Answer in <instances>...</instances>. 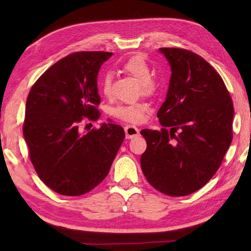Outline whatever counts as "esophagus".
Segmentation results:
<instances>
[{
    "label": "esophagus",
    "instance_id": "obj_1",
    "mask_svg": "<svg viewBox=\"0 0 251 251\" xmlns=\"http://www.w3.org/2000/svg\"><path fill=\"white\" fill-rule=\"evenodd\" d=\"M124 130H125V134H126V138H128V139L139 135V129H138L137 127H135V126L127 125V126H125Z\"/></svg>",
    "mask_w": 251,
    "mask_h": 251
}]
</instances>
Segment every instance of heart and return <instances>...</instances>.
I'll return each instance as SVG.
<instances>
[{"mask_svg": "<svg viewBox=\"0 0 251 251\" xmlns=\"http://www.w3.org/2000/svg\"><path fill=\"white\" fill-rule=\"evenodd\" d=\"M123 70L128 75L136 78L139 82V92L143 96H152L155 94L157 90V84L155 79L151 77V68L149 66L148 61L141 56H134L129 58L124 65H123ZM112 78L111 74H105L102 81L100 84V89L106 98H110L112 96ZM147 110V106L140 103H132L127 105H119L112 110V114L116 119L128 122V123H139L143 120Z\"/></svg>", "mask_w": 251, "mask_h": 251, "instance_id": "obj_1", "label": "heart"}]
</instances>
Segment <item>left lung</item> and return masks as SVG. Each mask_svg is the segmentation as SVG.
I'll use <instances>...</instances> for the list:
<instances>
[{"label":"left lung","instance_id":"obj_1","mask_svg":"<svg viewBox=\"0 0 251 251\" xmlns=\"http://www.w3.org/2000/svg\"><path fill=\"white\" fill-rule=\"evenodd\" d=\"M172 69L166 100L157 112L161 130L142 129L143 175L153 188L184 196L219 169L233 138V102L226 84L204 58L181 49H159Z\"/></svg>","mask_w":251,"mask_h":251}]
</instances>
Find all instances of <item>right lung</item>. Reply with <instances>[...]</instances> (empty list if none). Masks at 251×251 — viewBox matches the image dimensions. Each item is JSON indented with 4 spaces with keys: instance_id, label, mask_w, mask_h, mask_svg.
I'll list each match as a JSON object with an SVG mask.
<instances>
[{
    "instance_id": "obj_1",
    "label": "right lung",
    "mask_w": 251,
    "mask_h": 251,
    "mask_svg": "<svg viewBox=\"0 0 251 251\" xmlns=\"http://www.w3.org/2000/svg\"><path fill=\"white\" fill-rule=\"evenodd\" d=\"M112 55H68L42 74L28 95L23 132L31 163L40 179L61 195H83L96 188L125 138L123 127L112 123L86 134L78 128L84 117L99 119L97 76Z\"/></svg>"
}]
</instances>
